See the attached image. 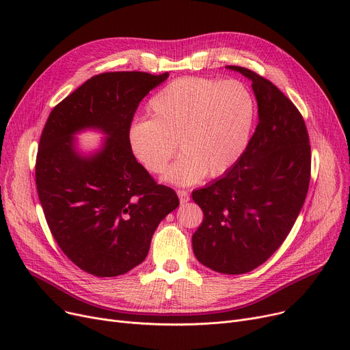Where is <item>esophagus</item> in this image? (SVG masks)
Wrapping results in <instances>:
<instances>
[{
	"mask_svg": "<svg viewBox=\"0 0 350 350\" xmlns=\"http://www.w3.org/2000/svg\"><path fill=\"white\" fill-rule=\"evenodd\" d=\"M177 194H178V198H180V203L181 204L187 203V201L190 200V193L187 190H177Z\"/></svg>",
	"mask_w": 350,
	"mask_h": 350,
	"instance_id": "34e87169",
	"label": "esophagus"
}]
</instances>
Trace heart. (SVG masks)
I'll return each mask as SVG.
<instances>
[{
	"instance_id": "obj_1",
	"label": "heart",
	"mask_w": 350,
	"mask_h": 350,
	"mask_svg": "<svg viewBox=\"0 0 350 350\" xmlns=\"http://www.w3.org/2000/svg\"><path fill=\"white\" fill-rule=\"evenodd\" d=\"M147 107L150 119L131 124L129 146L154 174L165 170L178 147L183 156L165 173L176 185L221 176L232 167L248 144L255 116L250 89L235 79L180 78L157 92Z\"/></svg>"
}]
</instances>
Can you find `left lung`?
I'll list each match as a JSON object with an SVG mask.
<instances>
[{
	"label": "left lung",
	"instance_id": "1",
	"mask_svg": "<svg viewBox=\"0 0 350 350\" xmlns=\"http://www.w3.org/2000/svg\"><path fill=\"white\" fill-rule=\"evenodd\" d=\"M252 81L258 124L232 167L191 197L203 210L193 234L198 262L240 275L264 264L295 224L310 180V144L298 107L267 78L228 66Z\"/></svg>",
	"mask_w": 350,
	"mask_h": 350
}]
</instances>
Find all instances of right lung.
Masks as SVG:
<instances>
[{
    "mask_svg": "<svg viewBox=\"0 0 350 350\" xmlns=\"http://www.w3.org/2000/svg\"><path fill=\"white\" fill-rule=\"evenodd\" d=\"M169 72H105L52 109L35 163V183L52 237L68 258L100 278L142 264L161 219L178 207L176 191L157 185L135 159L129 127L136 109ZM96 126L104 149L82 158L71 136Z\"/></svg>",
    "mask_w": 350,
    "mask_h": 350,
    "instance_id": "right-lung-1",
    "label": "right lung"
}]
</instances>
